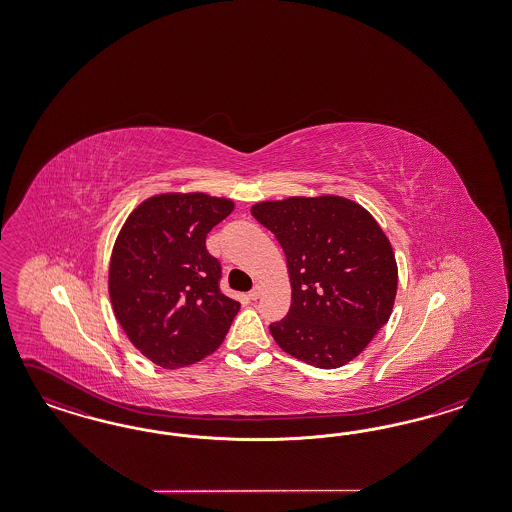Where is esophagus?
<instances>
[{
	"label": "esophagus",
	"mask_w": 512,
	"mask_h": 512,
	"mask_svg": "<svg viewBox=\"0 0 512 512\" xmlns=\"http://www.w3.org/2000/svg\"><path fill=\"white\" fill-rule=\"evenodd\" d=\"M263 293V285L261 283H255V287L249 291V300H257Z\"/></svg>",
	"instance_id": "1"
}]
</instances>
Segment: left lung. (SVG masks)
I'll list each match as a JSON object with an SVG mask.
<instances>
[{
  "label": "left lung",
  "instance_id": "obj_1",
  "mask_svg": "<svg viewBox=\"0 0 512 512\" xmlns=\"http://www.w3.org/2000/svg\"><path fill=\"white\" fill-rule=\"evenodd\" d=\"M251 214L278 238L293 289L287 317L270 325L274 340L315 368L345 366L392 313L398 264L387 234L338 195L257 202Z\"/></svg>",
  "mask_w": 512,
  "mask_h": 512
}]
</instances>
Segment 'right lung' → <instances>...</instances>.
<instances>
[{"mask_svg": "<svg viewBox=\"0 0 512 512\" xmlns=\"http://www.w3.org/2000/svg\"><path fill=\"white\" fill-rule=\"evenodd\" d=\"M233 210L223 197L161 193L140 202L114 242V317L161 368H184L214 353L240 310L219 291L221 266L206 249V234Z\"/></svg>", "mask_w": 512, "mask_h": 512, "instance_id": "add662e5", "label": "right lung"}]
</instances>
